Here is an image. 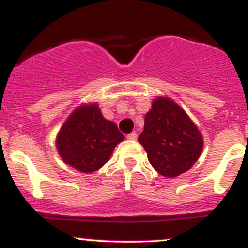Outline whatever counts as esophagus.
<instances>
[{
  "instance_id": "esophagus-1",
  "label": "esophagus",
  "mask_w": 248,
  "mask_h": 248,
  "mask_svg": "<svg viewBox=\"0 0 248 248\" xmlns=\"http://www.w3.org/2000/svg\"><path fill=\"white\" fill-rule=\"evenodd\" d=\"M127 139H128V140H130V141H135L136 139H138V134H136V133H130V134H128Z\"/></svg>"
}]
</instances>
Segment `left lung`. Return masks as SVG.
I'll list each match as a JSON object with an SVG mask.
<instances>
[{
	"instance_id": "obj_1",
	"label": "left lung",
	"mask_w": 248,
	"mask_h": 248,
	"mask_svg": "<svg viewBox=\"0 0 248 248\" xmlns=\"http://www.w3.org/2000/svg\"><path fill=\"white\" fill-rule=\"evenodd\" d=\"M139 142L150 164L168 178L187 171L203 150V136L196 124L183 108L164 96L153 101Z\"/></svg>"
}]
</instances>
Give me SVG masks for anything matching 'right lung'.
<instances>
[{"label":"right lung","mask_w":248,"mask_h":248,"mask_svg":"<svg viewBox=\"0 0 248 248\" xmlns=\"http://www.w3.org/2000/svg\"><path fill=\"white\" fill-rule=\"evenodd\" d=\"M124 139L114 122L102 116L98 104L81 105L62 124L56 147L65 163L82 173H91L109 160Z\"/></svg>","instance_id":"right-lung-1"}]
</instances>
